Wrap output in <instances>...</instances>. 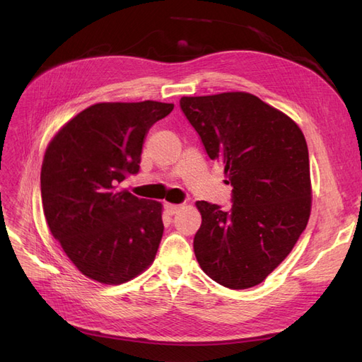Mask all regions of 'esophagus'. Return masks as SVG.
<instances>
[{
  "instance_id": "34e87169",
  "label": "esophagus",
  "mask_w": 362,
  "mask_h": 362,
  "mask_svg": "<svg viewBox=\"0 0 362 362\" xmlns=\"http://www.w3.org/2000/svg\"><path fill=\"white\" fill-rule=\"evenodd\" d=\"M164 208H166L168 214L173 216V214H177V213H178V210H180V208H181V205H175V204H166V205H164Z\"/></svg>"
}]
</instances>
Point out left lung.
Instances as JSON below:
<instances>
[{
	"mask_svg": "<svg viewBox=\"0 0 362 362\" xmlns=\"http://www.w3.org/2000/svg\"><path fill=\"white\" fill-rule=\"evenodd\" d=\"M180 107L231 184V208L198 201L201 269L233 290L258 286L286 259L311 211L308 146L300 128L245 92L184 96Z\"/></svg>",
	"mask_w": 362,
	"mask_h": 362,
	"instance_id": "8db88e82",
	"label": "left lung"
}]
</instances>
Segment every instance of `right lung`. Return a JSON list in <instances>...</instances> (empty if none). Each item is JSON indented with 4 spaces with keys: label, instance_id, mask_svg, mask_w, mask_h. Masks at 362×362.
I'll list each match as a JSON object with an SVG mask.
<instances>
[{
    "label": "right lung",
    "instance_id": "add662e5",
    "mask_svg": "<svg viewBox=\"0 0 362 362\" xmlns=\"http://www.w3.org/2000/svg\"><path fill=\"white\" fill-rule=\"evenodd\" d=\"M173 104L90 105L51 140L40 172L49 231L83 275L103 284L137 276L156 258L163 237L161 204L119 184L139 173L149 128Z\"/></svg>",
    "mask_w": 362,
    "mask_h": 362
}]
</instances>
